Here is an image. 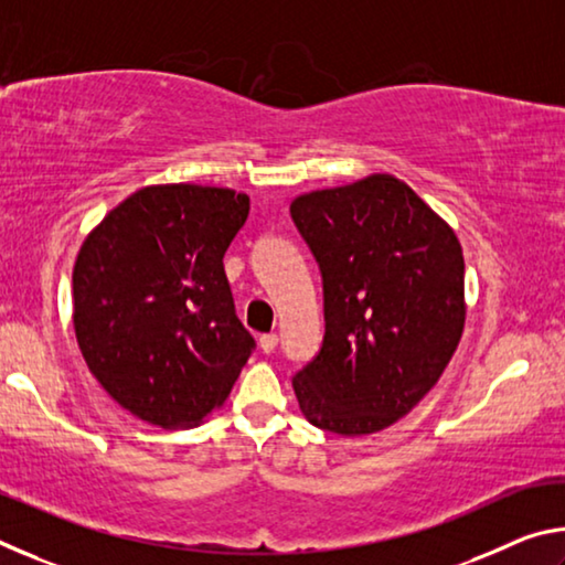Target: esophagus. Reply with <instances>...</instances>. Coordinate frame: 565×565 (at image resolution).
I'll list each match as a JSON object with an SVG mask.
<instances>
[{
    "mask_svg": "<svg viewBox=\"0 0 565 565\" xmlns=\"http://www.w3.org/2000/svg\"><path fill=\"white\" fill-rule=\"evenodd\" d=\"M259 347L264 353H271L279 347V337H276V333H264V337H259Z\"/></svg>",
    "mask_w": 565,
    "mask_h": 565,
    "instance_id": "1",
    "label": "esophagus"
}]
</instances>
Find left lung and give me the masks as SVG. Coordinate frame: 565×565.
Returning <instances> with one entry per match:
<instances>
[{
  "label": "left lung",
  "mask_w": 565,
  "mask_h": 565,
  "mask_svg": "<svg viewBox=\"0 0 565 565\" xmlns=\"http://www.w3.org/2000/svg\"><path fill=\"white\" fill-rule=\"evenodd\" d=\"M291 218L319 264L327 321L296 398L323 431L376 434L434 388L461 341V244L388 174L299 196Z\"/></svg>",
  "instance_id": "obj_1"
}]
</instances>
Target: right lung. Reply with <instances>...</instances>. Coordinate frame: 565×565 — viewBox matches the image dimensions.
Masks as SVG:
<instances>
[{
  "mask_svg": "<svg viewBox=\"0 0 565 565\" xmlns=\"http://www.w3.org/2000/svg\"><path fill=\"white\" fill-rule=\"evenodd\" d=\"M246 216L248 196L232 189L147 186L79 248L76 341L104 391L147 424L196 426L256 349L224 271Z\"/></svg>",
  "mask_w": 565,
  "mask_h": 565,
  "instance_id": "right-lung-1",
  "label": "right lung"
}]
</instances>
